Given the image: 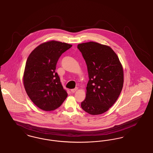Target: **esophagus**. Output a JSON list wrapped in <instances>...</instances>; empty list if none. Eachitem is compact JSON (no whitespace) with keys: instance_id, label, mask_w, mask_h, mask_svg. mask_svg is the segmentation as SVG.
Returning <instances> with one entry per match:
<instances>
[{"instance_id":"34e87169","label":"esophagus","mask_w":153,"mask_h":153,"mask_svg":"<svg viewBox=\"0 0 153 153\" xmlns=\"http://www.w3.org/2000/svg\"><path fill=\"white\" fill-rule=\"evenodd\" d=\"M77 90H78V88H76L71 89V91L73 93H75Z\"/></svg>"}]
</instances>
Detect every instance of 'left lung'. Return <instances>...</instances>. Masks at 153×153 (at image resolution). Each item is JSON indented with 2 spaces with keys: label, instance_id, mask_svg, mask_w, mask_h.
Returning <instances> with one entry per match:
<instances>
[{
  "label": "left lung",
  "instance_id": "obj_1",
  "mask_svg": "<svg viewBox=\"0 0 153 153\" xmlns=\"http://www.w3.org/2000/svg\"><path fill=\"white\" fill-rule=\"evenodd\" d=\"M77 48L87 65L89 78L81 107L92 115L102 114L120 94L124 82L123 67L117 55L107 45L88 42L78 44Z\"/></svg>",
  "mask_w": 153,
  "mask_h": 153
}]
</instances>
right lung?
<instances>
[{
    "label": "right lung",
    "instance_id": "add662e5",
    "mask_svg": "<svg viewBox=\"0 0 153 153\" xmlns=\"http://www.w3.org/2000/svg\"><path fill=\"white\" fill-rule=\"evenodd\" d=\"M71 47L65 42L51 41L39 45L27 59L25 88L33 102L42 110L56 109L67 97L55 70L59 57Z\"/></svg>",
    "mask_w": 153,
    "mask_h": 153
}]
</instances>
